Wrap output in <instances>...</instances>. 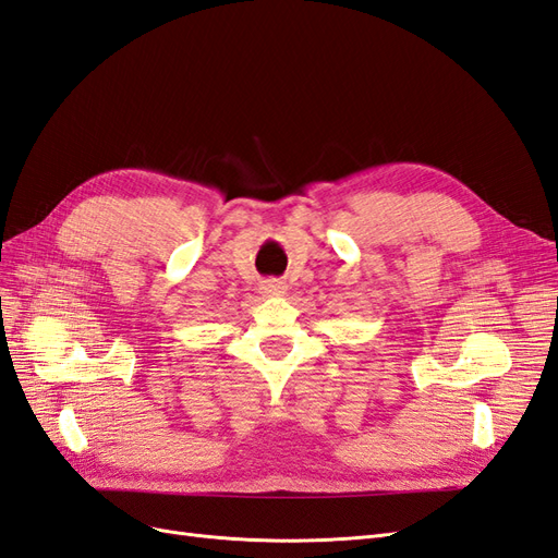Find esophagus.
<instances>
[{"instance_id": "esophagus-1", "label": "esophagus", "mask_w": 558, "mask_h": 558, "mask_svg": "<svg viewBox=\"0 0 558 558\" xmlns=\"http://www.w3.org/2000/svg\"><path fill=\"white\" fill-rule=\"evenodd\" d=\"M263 293L265 295H283L286 293V283L279 279H265L263 281Z\"/></svg>"}]
</instances>
